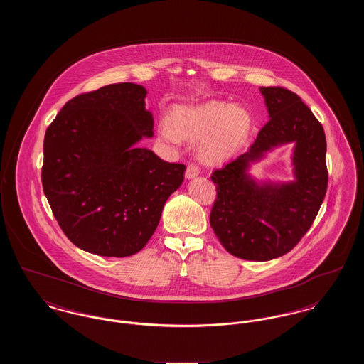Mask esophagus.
<instances>
[{
    "label": "esophagus",
    "instance_id": "34e87169",
    "mask_svg": "<svg viewBox=\"0 0 364 364\" xmlns=\"http://www.w3.org/2000/svg\"><path fill=\"white\" fill-rule=\"evenodd\" d=\"M199 174V168L195 165V164H190L188 166H187V171H186V177L187 178H193V177H196Z\"/></svg>",
    "mask_w": 364,
    "mask_h": 364
}]
</instances>
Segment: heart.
<instances>
[{"mask_svg":"<svg viewBox=\"0 0 364 364\" xmlns=\"http://www.w3.org/2000/svg\"><path fill=\"white\" fill-rule=\"evenodd\" d=\"M252 128L254 117L242 105L208 101L176 107L173 122L164 119L158 125V132L161 138L172 144H180L183 139H199L200 158L218 164L242 149L251 136Z\"/></svg>","mask_w":364,"mask_h":364,"instance_id":"1","label":"heart"}]
</instances>
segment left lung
Masks as SVG:
<instances>
[{
	"instance_id": "1",
	"label": "left lung",
	"mask_w": 364,
	"mask_h": 364,
	"mask_svg": "<svg viewBox=\"0 0 364 364\" xmlns=\"http://www.w3.org/2000/svg\"><path fill=\"white\" fill-rule=\"evenodd\" d=\"M269 112L250 150L213 172L217 198L210 225L226 251L245 260L274 259L289 252L312 225L328 190L326 138L309 106L282 87H260ZM294 142L295 180L255 182L251 163L278 145Z\"/></svg>"
}]
</instances>
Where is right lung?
I'll return each mask as SVG.
<instances>
[{
  "label": "right lung",
  "mask_w": 364,
  "mask_h": 364,
  "mask_svg": "<svg viewBox=\"0 0 364 364\" xmlns=\"http://www.w3.org/2000/svg\"><path fill=\"white\" fill-rule=\"evenodd\" d=\"M147 91L117 83L72 98L45 134L42 186L76 247L101 257L139 252L156 232L186 165L139 147L153 138Z\"/></svg>",
  "instance_id": "1"
}]
</instances>
